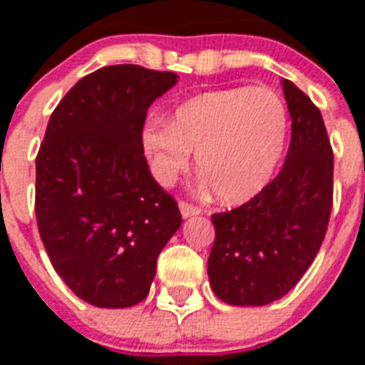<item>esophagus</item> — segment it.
I'll use <instances>...</instances> for the list:
<instances>
[{
	"label": "esophagus",
	"mask_w": 365,
	"mask_h": 365,
	"mask_svg": "<svg viewBox=\"0 0 365 365\" xmlns=\"http://www.w3.org/2000/svg\"><path fill=\"white\" fill-rule=\"evenodd\" d=\"M179 210H180V215H182V217H185V219L193 217V215L201 214V208L190 205V202H186V201H180L179 202Z\"/></svg>",
	"instance_id": "1"
}]
</instances>
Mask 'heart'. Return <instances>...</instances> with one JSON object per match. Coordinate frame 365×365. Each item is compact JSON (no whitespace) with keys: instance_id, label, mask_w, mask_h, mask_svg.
<instances>
[{"instance_id":"heart-1","label":"heart","mask_w":365,"mask_h":365,"mask_svg":"<svg viewBox=\"0 0 365 365\" xmlns=\"http://www.w3.org/2000/svg\"><path fill=\"white\" fill-rule=\"evenodd\" d=\"M285 104L265 87H232L195 95L177 106L172 120H153L143 144L155 179L172 185L197 151L199 172L222 202H245L272 179L283 146Z\"/></svg>"}]
</instances>
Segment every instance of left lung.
<instances>
[{
	"label": "left lung",
	"instance_id": "obj_1",
	"mask_svg": "<svg viewBox=\"0 0 365 365\" xmlns=\"http://www.w3.org/2000/svg\"><path fill=\"white\" fill-rule=\"evenodd\" d=\"M283 95L291 146L278 177L256 197L212 215V291L228 305H267L307 272L324 243L333 208V148L320 109L291 80Z\"/></svg>",
	"mask_w": 365,
	"mask_h": 365
}]
</instances>
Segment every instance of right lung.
<instances>
[{
	"mask_svg": "<svg viewBox=\"0 0 365 365\" xmlns=\"http://www.w3.org/2000/svg\"><path fill=\"white\" fill-rule=\"evenodd\" d=\"M175 73L109 66L74 83L51 115L36 157V221L58 276L95 307L143 302L157 257L182 217L150 172L148 108Z\"/></svg>",
	"mask_w": 365,
	"mask_h": 365,
	"instance_id": "1",
	"label": "right lung"
}]
</instances>
